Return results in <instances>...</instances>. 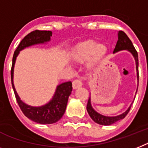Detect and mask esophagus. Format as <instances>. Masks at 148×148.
<instances>
[{"label": "esophagus", "instance_id": "esophagus-1", "mask_svg": "<svg viewBox=\"0 0 148 148\" xmlns=\"http://www.w3.org/2000/svg\"><path fill=\"white\" fill-rule=\"evenodd\" d=\"M82 82L80 79H75L73 82V88L74 89L79 88L82 87Z\"/></svg>", "mask_w": 148, "mask_h": 148}]
</instances>
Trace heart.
<instances>
[{
	"instance_id": "1",
	"label": "heart",
	"mask_w": 148,
	"mask_h": 148,
	"mask_svg": "<svg viewBox=\"0 0 148 148\" xmlns=\"http://www.w3.org/2000/svg\"><path fill=\"white\" fill-rule=\"evenodd\" d=\"M107 52V47L105 45H96L94 40H87L78 44L74 47L73 58L79 63H83L90 58V65L96 66L103 60Z\"/></svg>"
}]
</instances>
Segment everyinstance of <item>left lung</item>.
Instances as JSON below:
<instances>
[{"label":"left lung","mask_w":148,"mask_h":148,"mask_svg":"<svg viewBox=\"0 0 148 148\" xmlns=\"http://www.w3.org/2000/svg\"><path fill=\"white\" fill-rule=\"evenodd\" d=\"M123 50H128L129 52H131L132 55L134 56L135 59V62H136V69H137V78L138 82L139 75H138V52L135 50L134 45H133L132 42L131 40L129 38V37L127 36V35L123 31H119L118 33V41L116 45V47L113 53L118 52L119 51H123ZM87 111L88 113L89 116H91V118L95 121V123H98L100 125H112L113 123H115L117 121L120 120V119H123L126 116L128 113L129 112L130 109H131V106L129 107V108L125 111V113H123L121 115L117 116H105L101 115L100 113H97L95 110L91 107V100L89 98L88 102L87 104Z\"/></svg>","instance_id":"8db88e82"}]
</instances>
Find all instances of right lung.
I'll return each mask as SVG.
<instances>
[{
    "mask_svg": "<svg viewBox=\"0 0 148 148\" xmlns=\"http://www.w3.org/2000/svg\"><path fill=\"white\" fill-rule=\"evenodd\" d=\"M51 35H52V32L51 31L35 30L29 33L22 40L13 53V63H12V67H11V82H12V87L15 94L17 103L25 116L28 117L31 120L40 123V124H52L62 118L65 113L69 96L73 90L72 82H67L62 83L58 85L52 100L45 106L38 107H30L29 105L23 103L19 99L16 91L13 81V68H14L16 59L19 54V51L31 45L45 43L46 41H50Z\"/></svg>",
    "mask_w": 148,
    "mask_h": 148,
    "instance_id": "right-lung-1",
    "label": "right lung"
}]
</instances>
